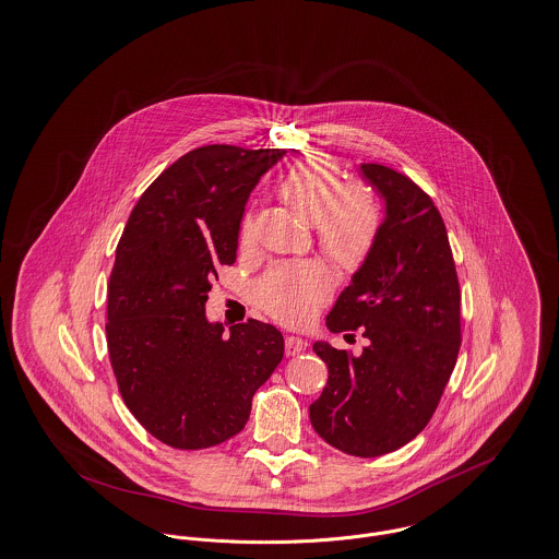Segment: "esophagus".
Returning a JSON list of instances; mask_svg holds the SVG:
<instances>
[{"label": "esophagus", "mask_w": 559, "mask_h": 559, "mask_svg": "<svg viewBox=\"0 0 559 559\" xmlns=\"http://www.w3.org/2000/svg\"><path fill=\"white\" fill-rule=\"evenodd\" d=\"M305 347H307V343H305L300 336H287V338H285V354H287V356H296V354H300Z\"/></svg>", "instance_id": "34e87169"}]
</instances>
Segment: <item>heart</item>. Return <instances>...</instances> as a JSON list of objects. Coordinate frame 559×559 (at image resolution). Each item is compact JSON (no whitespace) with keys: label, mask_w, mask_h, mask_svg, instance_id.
<instances>
[{"label":"heart","mask_w":559,"mask_h":559,"mask_svg":"<svg viewBox=\"0 0 559 559\" xmlns=\"http://www.w3.org/2000/svg\"><path fill=\"white\" fill-rule=\"evenodd\" d=\"M276 194L312 225L321 252L343 272H358L381 236V207L371 190L343 185L341 167L325 154L300 156L278 180ZM254 236L252 214L238 225L240 247ZM332 292V274L319 261H287L270 267L250 289L252 302L287 325L307 323Z\"/></svg>","instance_id":"heart-1"}]
</instances>
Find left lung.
<instances>
[{"instance_id":"8db88e82","label":"left lung","mask_w":559,"mask_h":559,"mask_svg":"<svg viewBox=\"0 0 559 559\" xmlns=\"http://www.w3.org/2000/svg\"><path fill=\"white\" fill-rule=\"evenodd\" d=\"M362 171L388 216L325 323L336 334L362 328L369 345L358 358L312 345L328 383L309 412L321 439L369 459L399 450L433 418L461 347V287L433 199L390 167L369 163Z\"/></svg>"}]
</instances>
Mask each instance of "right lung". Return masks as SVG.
<instances>
[{
	"mask_svg": "<svg viewBox=\"0 0 559 559\" xmlns=\"http://www.w3.org/2000/svg\"><path fill=\"white\" fill-rule=\"evenodd\" d=\"M285 150L203 145L167 167L130 212L107 285V347L130 414L178 450L240 433L283 360L263 321L207 323L221 265L236 263L250 190Z\"/></svg>",
	"mask_w": 559,
	"mask_h": 559,
	"instance_id": "right-lung-1",
	"label": "right lung"
}]
</instances>
